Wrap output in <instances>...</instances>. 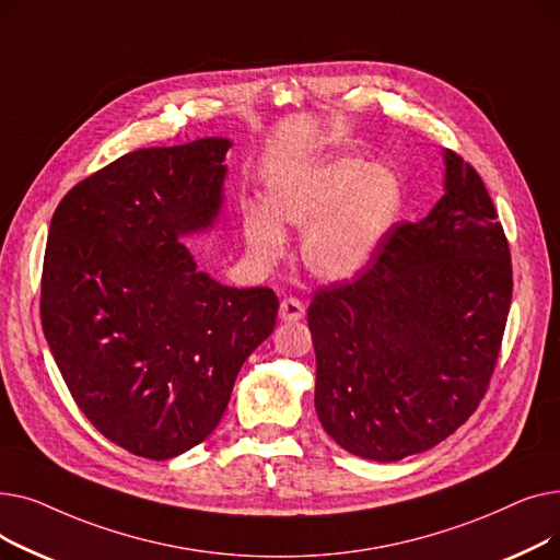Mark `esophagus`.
<instances>
[{"label":"esophagus","mask_w":560,"mask_h":560,"mask_svg":"<svg viewBox=\"0 0 560 560\" xmlns=\"http://www.w3.org/2000/svg\"><path fill=\"white\" fill-rule=\"evenodd\" d=\"M304 313H306L304 304L300 300H295V298H285L281 302V306H279V317L283 322H298V319L304 317Z\"/></svg>","instance_id":"1"}]
</instances>
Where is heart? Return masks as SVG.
<instances>
[{
  "label": "heart",
  "instance_id": "heart-1",
  "mask_svg": "<svg viewBox=\"0 0 560 560\" xmlns=\"http://www.w3.org/2000/svg\"><path fill=\"white\" fill-rule=\"evenodd\" d=\"M265 211L243 222L245 245L260 268H275L288 252L283 229L304 231V268L329 283L359 277L404 209V186L386 165L331 156L292 170L268 186Z\"/></svg>",
  "mask_w": 560,
  "mask_h": 560
}]
</instances>
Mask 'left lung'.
Listing matches in <instances>:
<instances>
[{
	"mask_svg": "<svg viewBox=\"0 0 560 560\" xmlns=\"http://www.w3.org/2000/svg\"><path fill=\"white\" fill-rule=\"evenodd\" d=\"M513 295L511 252L477 170L445 152V195L368 268L308 306L315 410L349 454L393 463L443 443L486 395Z\"/></svg>",
	"mask_w": 560,
	"mask_h": 560,
	"instance_id": "obj_1",
	"label": "left lung"
}]
</instances>
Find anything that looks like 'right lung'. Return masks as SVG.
<instances>
[{"label": "right lung", "instance_id": "1", "mask_svg": "<svg viewBox=\"0 0 560 560\" xmlns=\"http://www.w3.org/2000/svg\"><path fill=\"white\" fill-rule=\"evenodd\" d=\"M231 140L125 154L54 211L40 319L81 413L136 456L174 458L209 438L235 376L275 331L270 288L197 270L182 238L213 229Z\"/></svg>", "mask_w": 560, "mask_h": 560}]
</instances>
